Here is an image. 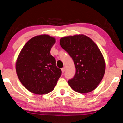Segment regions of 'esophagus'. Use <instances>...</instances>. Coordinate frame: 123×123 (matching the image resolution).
Here are the masks:
<instances>
[{
    "mask_svg": "<svg viewBox=\"0 0 123 123\" xmlns=\"http://www.w3.org/2000/svg\"><path fill=\"white\" fill-rule=\"evenodd\" d=\"M62 72H63V73H64V72H65V68H63L62 69Z\"/></svg>",
    "mask_w": 123,
    "mask_h": 123,
    "instance_id": "1",
    "label": "esophagus"
}]
</instances>
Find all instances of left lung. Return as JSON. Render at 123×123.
Instances as JSON below:
<instances>
[{"mask_svg":"<svg viewBox=\"0 0 123 123\" xmlns=\"http://www.w3.org/2000/svg\"><path fill=\"white\" fill-rule=\"evenodd\" d=\"M60 45L75 65L74 76L68 80L70 87L82 93L95 90L105 71L104 59L96 44L88 37L79 35L62 38Z\"/></svg>","mask_w":123,"mask_h":123,"instance_id":"left-lung-1","label":"left lung"}]
</instances>
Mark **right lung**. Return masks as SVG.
<instances>
[{"instance_id":"obj_1","label":"right lung","mask_w":123,"mask_h":123,"mask_svg":"<svg viewBox=\"0 0 123 123\" xmlns=\"http://www.w3.org/2000/svg\"><path fill=\"white\" fill-rule=\"evenodd\" d=\"M55 43V38L49 35L35 36L25 45L18 57L17 74L22 84L32 93H49L60 77L62 70L50 54Z\"/></svg>"}]
</instances>
